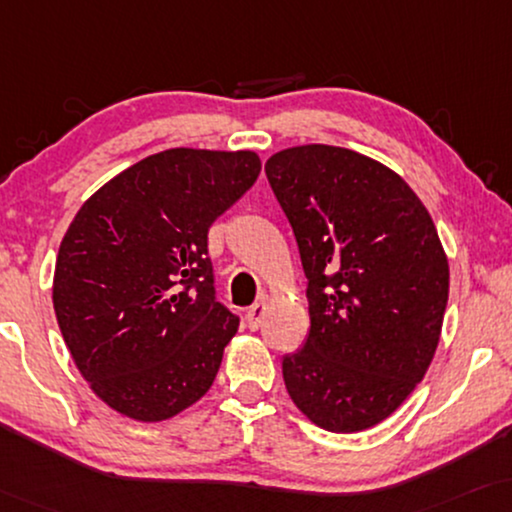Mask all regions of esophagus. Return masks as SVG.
Returning a JSON list of instances; mask_svg holds the SVG:
<instances>
[{"mask_svg": "<svg viewBox=\"0 0 512 512\" xmlns=\"http://www.w3.org/2000/svg\"><path fill=\"white\" fill-rule=\"evenodd\" d=\"M264 313H266V304H255V306H250V308H248V313H246V322H248V327L253 329V331L262 327Z\"/></svg>", "mask_w": 512, "mask_h": 512, "instance_id": "esophagus-1", "label": "esophagus"}]
</instances>
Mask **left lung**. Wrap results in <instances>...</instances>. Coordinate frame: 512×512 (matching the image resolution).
Segmentation results:
<instances>
[{"mask_svg":"<svg viewBox=\"0 0 512 512\" xmlns=\"http://www.w3.org/2000/svg\"><path fill=\"white\" fill-rule=\"evenodd\" d=\"M264 169L308 278L311 331L283 357L285 387L318 427L364 431L406 401L441 338L450 269L434 220L355 150L287 148Z\"/></svg>","mask_w":512,"mask_h":512,"instance_id":"8db88e82","label":"left lung"}]
</instances>
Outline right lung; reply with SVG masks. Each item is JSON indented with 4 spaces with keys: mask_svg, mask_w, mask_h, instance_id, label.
Segmentation results:
<instances>
[{
    "mask_svg": "<svg viewBox=\"0 0 512 512\" xmlns=\"http://www.w3.org/2000/svg\"><path fill=\"white\" fill-rule=\"evenodd\" d=\"M259 169L253 150H162L99 187L69 225L53 278L57 325L118 413L162 422L211 390L239 318L215 299L208 227Z\"/></svg>",
    "mask_w": 512,
    "mask_h": 512,
    "instance_id": "right-lung-1",
    "label": "right lung"
}]
</instances>
